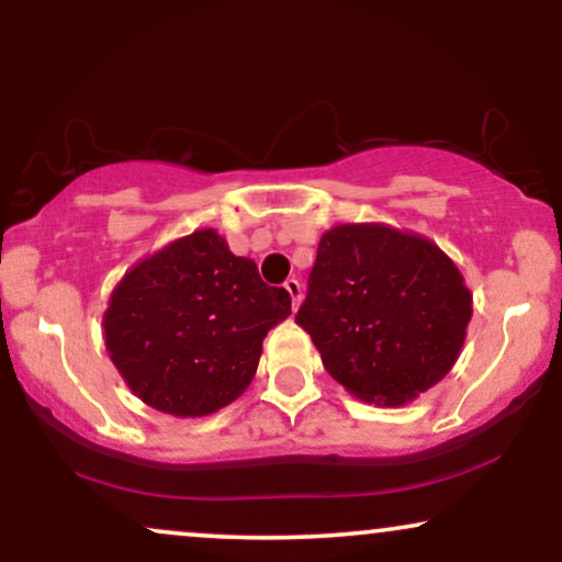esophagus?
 I'll use <instances>...</instances> for the list:
<instances>
[{"label":"esophagus","instance_id":"1","mask_svg":"<svg viewBox=\"0 0 562 562\" xmlns=\"http://www.w3.org/2000/svg\"><path fill=\"white\" fill-rule=\"evenodd\" d=\"M285 290H288L290 301H293V308H299V303H301V299H303V288H301V282L295 280V277H290V280L285 282Z\"/></svg>","mask_w":562,"mask_h":562}]
</instances>
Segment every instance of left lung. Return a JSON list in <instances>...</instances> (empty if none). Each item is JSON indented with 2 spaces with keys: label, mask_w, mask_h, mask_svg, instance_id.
Instances as JSON below:
<instances>
[{
  "label": "left lung",
  "mask_w": 562,
  "mask_h": 562,
  "mask_svg": "<svg viewBox=\"0 0 562 562\" xmlns=\"http://www.w3.org/2000/svg\"><path fill=\"white\" fill-rule=\"evenodd\" d=\"M470 317L465 277L434 240L351 222L319 237L295 322L351 396L404 406L449 375Z\"/></svg>",
  "instance_id": "8db88e82"
}]
</instances>
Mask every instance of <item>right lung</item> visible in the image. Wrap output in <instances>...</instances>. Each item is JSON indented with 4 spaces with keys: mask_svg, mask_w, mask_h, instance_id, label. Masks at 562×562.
I'll return each mask as SVG.
<instances>
[{
    "mask_svg": "<svg viewBox=\"0 0 562 562\" xmlns=\"http://www.w3.org/2000/svg\"><path fill=\"white\" fill-rule=\"evenodd\" d=\"M288 314V290L269 288L254 261L203 227L121 277L102 338L134 396L166 415L205 417L243 396L263 338Z\"/></svg>",
    "mask_w": 562,
    "mask_h": 562,
    "instance_id": "1",
    "label": "right lung"
}]
</instances>
